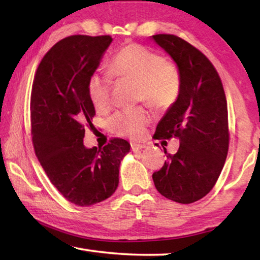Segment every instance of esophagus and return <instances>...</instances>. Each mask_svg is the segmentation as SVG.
Returning <instances> with one entry per match:
<instances>
[{
    "instance_id": "obj_1",
    "label": "esophagus",
    "mask_w": 260,
    "mask_h": 260,
    "mask_svg": "<svg viewBox=\"0 0 260 260\" xmlns=\"http://www.w3.org/2000/svg\"><path fill=\"white\" fill-rule=\"evenodd\" d=\"M131 148L133 151H139V150H142L143 148H146V146H144V144H140V143H132Z\"/></svg>"
}]
</instances>
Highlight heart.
<instances>
[{
    "instance_id": "obj_1",
    "label": "heart",
    "mask_w": 260,
    "mask_h": 260,
    "mask_svg": "<svg viewBox=\"0 0 260 260\" xmlns=\"http://www.w3.org/2000/svg\"><path fill=\"white\" fill-rule=\"evenodd\" d=\"M110 71L120 79L138 83V99L157 110L172 107L180 93V73L173 61L162 58L158 52L140 45H129L113 55ZM112 76L95 71L87 82V91L94 108L102 111L109 107ZM150 121L144 109L124 110L110 117V129L122 136L138 138Z\"/></svg>"
}]
</instances>
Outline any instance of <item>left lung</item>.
Listing matches in <instances>:
<instances>
[{
	"label": "left lung",
	"mask_w": 260,
	"mask_h": 260,
	"mask_svg": "<svg viewBox=\"0 0 260 260\" xmlns=\"http://www.w3.org/2000/svg\"><path fill=\"white\" fill-rule=\"evenodd\" d=\"M151 39L177 64L180 93L158 122L156 139L174 136L177 153H166L164 166L152 174L158 191L166 199L190 204L203 199L217 182L225 164L228 134L227 101L218 72L206 56L175 35Z\"/></svg>",
	"instance_id": "8db88e82"
}]
</instances>
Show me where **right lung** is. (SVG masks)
Instances as JSON below:
<instances>
[{"label": "right lung", "instance_id": "1", "mask_svg": "<svg viewBox=\"0 0 260 260\" xmlns=\"http://www.w3.org/2000/svg\"><path fill=\"white\" fill-rule=\"evenodd\" d=\"M110 35H72L51 48L35 73L30 95L33 146L51 183L71 203L90 206L109 199L119 183V166L131 144L112 139L98 149L83 146L95 108L87 91Z\"/></svg>", "mask_w": 260, "mask_h": 260}]
</instances>
